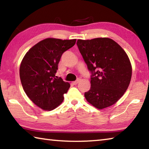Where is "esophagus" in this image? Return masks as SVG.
Instances as JSON below:
<instances>
[{"label": "esophagus", "instance_id": "34e87169", "mask_svg": "<svg viewBox=\"0 0 149 149\" xmlns=\"http://www.w3.org/2000/svg\"><path fill=\"white\" fill-rule=\"evenodd\" d=\"M80 81H81L80 79H77L76 81H73V84H74V85H77L78 83Z\"/></svg>", "mask_w": 149, "mask_h": 149}]
</instances>
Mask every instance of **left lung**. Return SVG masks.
I'll list each match as a JSON object with an SVG mask.
<instances>
[{"mask_svg":"<svg viewBox=\"0 0 149 149\" xmlns=\"http://www.w3.org/2000/svg\"><path fill=\"white\" fill-rule=\"evenodd\" d=\"M77 45L91 72V88L85 97L98 109L115 104L124 94L132 79L127 54L114 40L107 37L78 39Z\"/></svg>","mask_w":149,"mask_h":149,"instance_id":"left-lung-1","label":"left lung"}]
</instances>
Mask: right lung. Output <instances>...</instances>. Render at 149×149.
Instances as JSON below:
<instances>
[{"mask_svg":"<svg viewBox=\"0 0 149 149\" xmlns=\"http://www.w3.org/2000/svg\"><path fill=\"white\" fill-rule=\"evenodd\" d=\"M75 42L76 39H45L31 47L22 60L19 67L22 87L29 99L42 110H54L64 100L70 85L55 74L62 54Z\"/></svg>","mask_w":149,"mask_h":149,"instance_id":"obj_1","label":"right lung"}]
</instances>
